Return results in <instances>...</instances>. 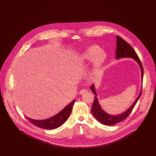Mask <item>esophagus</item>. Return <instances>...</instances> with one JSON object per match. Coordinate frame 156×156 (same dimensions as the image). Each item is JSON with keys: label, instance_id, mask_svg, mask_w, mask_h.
I'll return each mask as SVG.
<instances>
[{"label": "esophagus", "instance_id": "esophagus-1", "mask_svg": "<svg viewBox=\"0 0 156 156\" xmlns=\"http://www.w3.org/2000/svg\"><path fill=\"white\" fill-rule=\"evenodd\" d=\"M87 91V90H86V89H82V90H81L80 91L79 93H80V94H84L85 93H86Z\"/></svg>", "mask_w": 156, "mask_h": 156}]
</instances>
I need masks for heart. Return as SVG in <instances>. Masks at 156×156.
Returning <instances> with one entry per match:
<instances>
[{
  "label": "heart",
  "instance_id": "b5f03b06",
  "mask_svg": "<svg viewBox=\"0 0 156 156\" xmlns=\"http://www.w3.org/2000/svg\"><path fill=\"white\" fill-rule=\"evenodd\" d=\"M106 54L101 51L100 47L96 45L88 46L84 49L78 58V62L83 63L93 60L95 69H99L105 62Z\"/></svg>",
  "mask_w": 156,
  "mask_h": 156
}]
</instances>
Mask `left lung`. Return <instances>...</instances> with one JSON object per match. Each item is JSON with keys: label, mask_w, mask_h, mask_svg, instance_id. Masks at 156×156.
<instances>
[{"label": "left lung", "mask_w": 156, "mask_h": 156, "mask_svg": "<svg viewBox=\"0 0 156 156\" xmlns=\"http://www.w3.org/2000/svg\"><path fill=\"white\" fill-rule=\"evenodd\" d=\"M115 57L117 59L120 58L129 57V58H133L135 61H136L140 66V69L141 70V80H143L144 70H143V67L139 57L138 56L134 49H133L127 42H126L124 39H123L121 37L119 36H117V49H116ZM91 90L94 93V94L96 96H97L95 91L94 86L93 84H92L91 86ZM141 94H142V88L139 96L136 99L135 102H133L132 105L126 111H125V112L122 113V114L117 115H111L105 113L101 108L99 104L97 97L94 96L93 107L91 108V112L94 115V117L102 124L105 125H115L119 122L123 121L128 117L129 114L131 112L132 110L135 106L139 98L141 97Z\"/></svg>", "instance_id": "left-lung-1"}]
</instances>
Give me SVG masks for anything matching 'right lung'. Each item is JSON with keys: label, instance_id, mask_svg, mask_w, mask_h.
<instances>
[{"label": "right lung", "instance_id": "obj_1", "mask_svg": "<svg viewBox=\"0 0 156 156\" xmlns=\"http://www.w3.org/2000/svg\"><path fill=\"white\" fill-rule=\"evenodd\" d=\"M75 102V100H73L57 115L46 120H36L30 119L27 116L26 118L32 124L34 125L37 127L48 129H55L62 125L66 120H67L72 112L73 105Z\"/></svg>", "mask_w": 156, "mask_h": 156}]
</instances>
